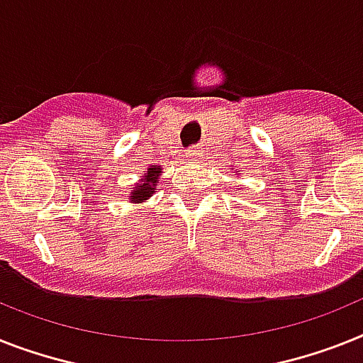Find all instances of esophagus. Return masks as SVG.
I'll return each instance as SVG.
<instances>
[{"instance_id": "esophagus-1", "label": "esophagus", "mask_w": 363, "mask_h": 363, "mask_svg": "<svg viewBox=\"0 0 363 363\" xmlns=\"http://www.w3.org/2000/svg\"><path fill=\"white\" fill-rule=\"evenodd\" d=\"M201 157H203V151H201V147H190L186 151L188 160H199Z\"/></svg>"}]
</instances>
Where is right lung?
Here are the masks:
<instances>
[{
  "label": "right lung",
  "instance_id": "right-lung-1",
  "mask_svg": "<svg viewBox=\"0 0 363 363\" xmlns=\"http://www.w3.org/2000/svg\"><path fill=\"white\" fill-rule=\"evenodd\" d=\"M160 175H162V167L160 166L147 167V172L142 173V177H140V181L135 184V188H130L129 196H127L130 203L142 205V203H145L149 197L153 196L155 191H157Z\"/></svg>",
  "mask_w": 363,
  "mask_h": 363
}]
</instances>
